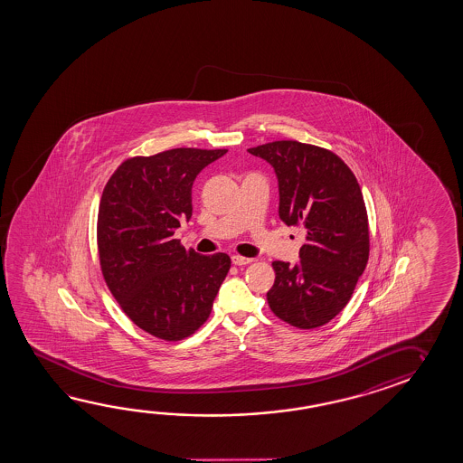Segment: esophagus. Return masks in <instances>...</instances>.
Listing matches in <instances>:
<instances>
[{
  "label": "esophagus",
  "mask_w": 463,
  "mask_h": 463,
  "mask_svg": "<svg viewBox=\"0 0 463 463\" xmlns=\"http://www.w3.org/2000/svg\"><path fill=\"white\" fill-rule=\"evenodd\" d=\"M232 262L235 266H246V264H251V258H243V256H232Z\"/></svg>",
  "instance_id": "obj_1"
}]
</instances>
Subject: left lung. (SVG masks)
<instances>
[{"label": "left lung", "instance_id": "left-lung-1", "mask_svg": "<svg viewBox=\"0 0 463 463\" xmlns=\"http://www.w3.org/2000/svg\"><path fill=\"white\" fill-rule=\"evenodd\" d=\"M248 152L274 166L279 217L306 235L298 264L272 262L269 306L293 327H321L345 307L368 264V213L360 184L342 158L317 146L275 141Z\"/></svg>", "mask_w": 463, "mask_h": 463}]
</instances>
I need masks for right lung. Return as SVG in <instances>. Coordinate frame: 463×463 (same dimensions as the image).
Segmentation results:
<instances>
[{
  "label": "right lung",
  "mask_w": 463,
  "mask_h": 463,
  "mask_svg": "<svg viewBox=\"0 0 463 463\" xmlns=\"http://www.w3.org/2000/svg\"><path fill=\"white\" fill-rule=\"evenodd\" d=\"M227 149L165 150L128 158L105 184L97 244L103 279L126 316L154 337L176 342L209 317L232 260L203 256L175 240L193 215L191 188Z\"/></svg>",
  "instance_id": "1"
}]
</instances>
